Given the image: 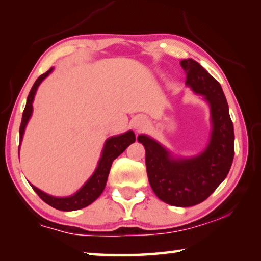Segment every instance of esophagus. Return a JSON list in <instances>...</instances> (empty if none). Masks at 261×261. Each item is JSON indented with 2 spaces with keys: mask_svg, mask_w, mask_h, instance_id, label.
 <instances>
[{
  "mask_svg": "<svg viewBox=\"0 0 261 261\" xmlns=\"http://www.w3.org/2000/svg\"><path fill=\"white\" fill-rule=\"evenodd\" d=\"M132 125H134V129H136L137 131H140L147 126V120L143 116H138L135 118L134 122H132Z\"/></svg>",
  "mask_w": 261,
  "mask_h": 261,
  "instance_id": "1",
  "label": "esophagus"
}]
</instances>
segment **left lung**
<instances>
[{
    "instance_id": "8db88e82",
    "label": "left lung",
    "mask_w": 261,
    "mask_h": 261,
    "mask_svg": "<svg viewBox=\"0 0 261 261\" xmlns=\"http://www.w3.org/2000/svg\"><path fill=\"white\" fill-rule=\"evenodd\" d=\"M185 84L210 103L212 129L204 152L190 159H175L149 137L138 136L144 145L149 184L159 199L171 206L189 207L206 200L227 177L232 165L233 135L226 96L220 83L192 59L180 61Z\"/></svg>"
}]
</instances>
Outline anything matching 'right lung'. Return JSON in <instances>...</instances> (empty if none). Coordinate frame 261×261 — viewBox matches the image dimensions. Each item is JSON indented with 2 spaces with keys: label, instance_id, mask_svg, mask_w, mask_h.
<instances>
[{
  "label": "right lung",
  "instance_id": "1",
  "mask_svg": "<svg viewBox=\"0 0 261 261\" xmlns=\"http://www.w3.org/2000/svg\"><path fill=\"white\" fill-rule=\"evenodd\" d=\"M51 71H53V68L48 70L47 72L41 74V76L35 81L32 88H31L28 100H26V106L23 112V117H21V123L19 127V143H21V139H23V135L25 131V126L28 124L31 115H32V110H33L32 102L34 99L35 92H37L40 83ZM135 141H136V136L132 131H127L125 134L115 136V137H112V138L107 139V141H106L105 144V147L102 149V155H101V159L98 163V167H96V169L94 171V174L91 176V178L88 179L87 182L83 185V188L74 193L73 196L57 198L42 192L41 190L33 187L32 184H31V187H32L35 193H37L38 196L46 202V204L54 207L56 210L69 212V211H77V210L84 208V207L91 205L95 199H98L100 194L103 191L106 183H107L109 170H110V167H112L113 161L120 155V154L124 152L125 149L129 147V145L135 143Z\"/></svg>",
  "mask_w": 261,
  "mask_h": 261
}]
</instances>
